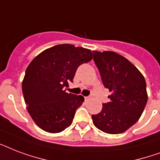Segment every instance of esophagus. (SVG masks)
<instances>
[{
	"label": "esophagus",
	"instance_id": "1",
	"mask_svg": "<svg viewBox=\"0 0 160 160\" xmlns=\"http://www.w3.org/2000/svg\"><path fill=\"white\" fill-rule=\"evenodd\" d=\"M85 100H89V96H86V97H85Z\"/></svg>",
	"mask_w": 160,
	"mask_h": 160
}]
</instances>
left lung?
<instances>
[{
    "label": "left lung",
    "instance_id": "left-lung-1",
    "mask_svg": "<svg viewBox=\"0 0 160 160\" xmlns=\"http://www.w3.org/2000/svg\"><path fill=\"white\" fill-rule=\"evenodd\" d=\"M93 60L110 101L92 114L95 126L107 134L126 131L141 116L147 104L146 82L139 70L124 56L112 51H93Z\"/></svg>",
    "mask_w": 160,
    "mask_h": 160
}]
</instances>
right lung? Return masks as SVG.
<instances>
[{
  "instance_id": "right-lung-1",
  "label": "right lung",
  "mask_w": 160,
  "mask_h": 160,
  "mask_svg": "<svg viewBox=\"0 0 160 160\" xmlns=\"http://www.w3.org/2000/svg\"><path fill=\"white\" fill-rule=\"evenodd\" d=\"M92 60V52L70 44L55 46L30 63L22 82L24 100L34 122L49 133H60L72 124L82 95L65 92L77 68Z\"/></svg>"
}]
</instances>
